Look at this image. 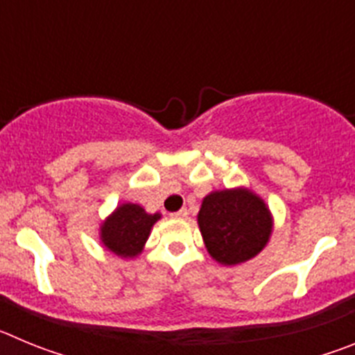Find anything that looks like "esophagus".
<instances>
[{
	"label": "esophagus",
	"mask_w": 355,
	"mask_h": 355,
	"mask_svg": "<svg viewBox=\"0 0 355 355\" xmlns=\"http://www.w3.org/2000/svg\"><path fill=\"white\" fill-rule=\"evenodd\" d=\"M172 218H187L188 216V211L187 209H180V211H175V213H172Z\"/></svg>",
	"instance_id": "1"
}]
</instances>
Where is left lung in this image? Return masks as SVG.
Instances as JSON below:
<instances>
[{
    "instance_id": "1",
    "label": "left lung",
    "mask_w": 355,
    "mask_h": 355,
    "mask_svg": "<svg viewBox=\"0 0 355 355\" xmlns=\"http://www.w3.org/2000/svg\"><path fill=\"white\" fill-rule=\"evenodd\" d=\"M197 224L208 254L224 266L256 258L274 233L270 208L247 187L209 192L202 199Z\"/></svg>"
}]
</instances>
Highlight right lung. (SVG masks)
<instances>
[{"label": "right lung", "mask_w": 355, "mask_h": 355, "mask_svg": "<svg viewBox=\"0 0 355 355\" xmlns=\"http://www.w3.org/2000/svg\"><path fill=\"white\" fill-rule=\"evenodd\" d=\"M162 218V213H147L140 205L122 202L99 224L103 247L121 259L140 256L149 240L150 229Z\"/></svg>", "instance_id": "obj_1"}]
</instances>
